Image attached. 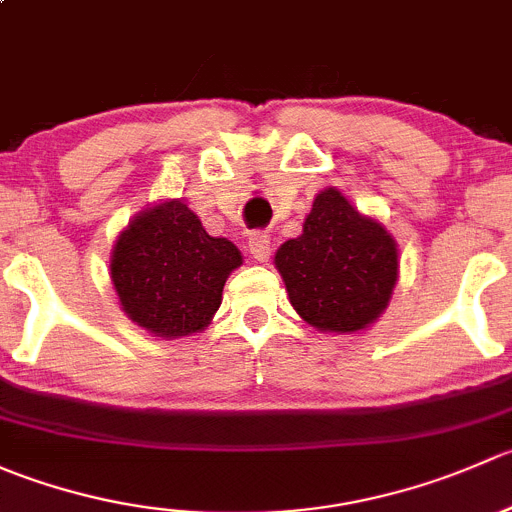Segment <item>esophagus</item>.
Segmentation results:
<instances>
[{
	"label": "esophagus",
	"instance_id": "esophagus-1",
	"mask_svg": "<svg viewBox=\"0 0 512 512\" xmlns=\"http://www.w3.org/2000/svg\"><path fill=\"white\" fill-rule=\"evenodd\" d=\"M247 250H250V255L255 257L257 262H267L270 260V252H272L270 235L262 230L250 232V235H247Z\"/></svg>",
	"mask_w": 512,
	"mask_h": 512
}]
</instances>
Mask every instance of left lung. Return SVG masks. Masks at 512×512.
Wrapping results in <instances>:
<instances>
[{"mask_svg":"<svg viewBox=\"0 0 512 512\" xmlns=\"http://www.w3.org/2000/svg\"><path fill=\"white\" fill-rule=\"evenodd\" d=\"M289 302L319 332H359L386 309L399 277L389 232L364 218L339 190L317 195L302 235L277 250Z\"/></svg>","mask_w":512,"mask_h":512,"instance_id":"8db88e82","label":"left lung"}]
</instances>
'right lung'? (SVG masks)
Instances as JSON below:
<instances>
[{"label":"right lung","instance_id":"1","mask_svg":"<svg viewBox=\"0 0 512 512\" xmlns=\"http://www.w3.org/2000/svg\"><path fill=\"white\" fill-rule=\"evenodd\" d=\"M242 255L210 237L180 200L148 208L118 237L111 280L121 307L156 337H185L208 327L223 302L227 275Z\"/></svg>","mask_w":512,"mask_h":512}]
</instances>
